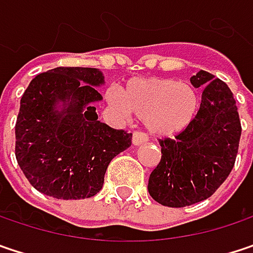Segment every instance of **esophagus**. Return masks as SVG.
I'll use <instances>...</instances> for the list:
<instances>
[{
	"instance_id": "1",
	"label": "esophagus",
	"mask_w": 253,
	"mask_h": 253,
	"mask_svg": "<svg viewBox=\"0 0 253 253\" xmlns=\"http://www.w3.org/2000/svg\"><path fill=\"white\" fill-rule=\"evenodd\" d=\"M145 142H148V136H146L143 131H134V133H133V136H131V143H133L134 146H139V145H142V143H145Z\"/></svg>"
}]
</instances>
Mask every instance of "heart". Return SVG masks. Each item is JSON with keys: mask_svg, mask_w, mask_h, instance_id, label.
<instances>
[{"mask_svg": "<svg viewBox=\"0 0 253 253\" xmlns=\"http://www.w3.org/2000/svg\"><path fill=\"white\" fill-rule=\"evenodd\" d=\"M107 101L123 114L143 119L150 133L173 136L194 119L198 98L194 86L172 78H134L122 91H110Z\"/></svg>", "mask_w": 253, "mask_h": 253, "instance_id": "heart-1", "label": "heart"}]
</instances>
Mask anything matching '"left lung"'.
Segmentation results:
<instances>
[{"instance_id":"8db88e82","label":"left lung","mask_w":253,"mask_h":253,"mask_svg":"<svg viewBox=\"0 0 253 253\" xmlns=\"http://www.w3.org/2000/svg\"><path fill=\"white\" fill-rule=\"evenodd\" d=\"M203 88L193 122L175 139H161V162L149 176L150 197L162 206L185 207L216 193L235 167L242 126L229 86L210 72L191 77Z\"/></svg>"}]
</instances>
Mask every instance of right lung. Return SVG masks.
Returning <instances> with one entry per match:
<instances>
[{
    "label": "right lung",
    "mask_w": 253,
    "mask_h": 253,
    "mask_svg": "<svg viewBox=\"0 0 253 253\" xmlns=\"http://www.w3.org/2000/svg\"><path fill=\"white\" fill-rule=\"evenodd\" d=\"M95 68L60 66L39 74L24 91L15 123V158L37 191L60 200L103 188L108 164L131 145V133L98 122L103 100ZM61 105L59 106L58 104Z\"/></svg>",
    "instance_id": "1"
}]
</instances>
